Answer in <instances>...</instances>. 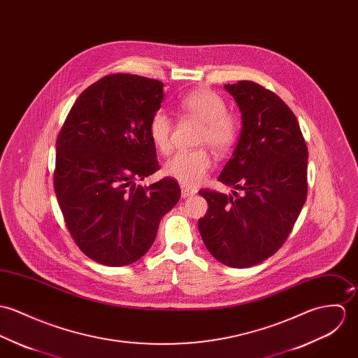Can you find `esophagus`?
Returning a JSON list of instances; mask_svg holds the SVG:
<instances>
[{
  "label": "esophagus",
  "mask_w": 358,
  "mask_h": 358,
  "mask_svg": "<svg viewBox=\"0 0 358 358\" xmlns=\"http://www.w3.org/2000/svg\"><path fill=\"white\" fill-rule=\"evenodd\" d=\"M195 194H196L195 189H189V188H185V187L181 188V195H182V198H189V196H194Z\"/></svg>",
  "instance_id": "obj_1"
}]
</instances>
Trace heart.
Returning <instances> with one entry per match:
<instances>
[{
	"instance_id": "obj_1",
	"label": "heart",
	"mask_w": 358,
	"mask_h": 358,
	"mask_svg": "<svg viewBox=\"0 0 358 358\" xmlns=\"http://www.w3.org/2000/svg\"><path fill=\"white\" fill-rule=\"evenodd\" d=\"M178 110L182 115L201 122L199 144L208 145L218 154L228 152L238 138V122L227 113L225 100L210 89H196L185 94ZM173 123L163 111H157L148 123V134L157 150L167 154L171 150ZM213 166L206 150L180 151L163 164V173L184 187H196Z\"/></svg>"
}]
</instances>
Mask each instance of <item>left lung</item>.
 <instances>
[{
  "instance_id": "left-lung-1",
  "label": "left lung",
  "mask_w": 358,
  "mask_h": 358,
  "mask_svg": "<svg viewBox=\"0 0 358 358\" xmlns=\"http://www.w3.org/2000/svg\"><path fill=\"white\" fill-rule=\"evenodd\" d=\"M238 103L241 133L218 181L232 195L201 189L208 210L199 232L210 254L231 268H250L284 244L308 196V147L289 107L264 86H224Z\"/></svg>"
}]
</instances>
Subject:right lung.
<instances>
[{"instance_id": "add662e5", "label": "right lung", "mask_w": 358, "mask_h": 358, "mask_svg": "<svg viewBox=\"0 0 358 358\" xmlns=\"http://www.w3.org/2000/svg\"><path fill=\"white\" fill-rule=\"evenodd\" d=\"M162 100L160 80L111 74L80 93L59 133L56 198L80 251L101 265L138 261L181 196L171 177L137 185L159 169L148 123Z\"/></svg>"}]
</instances>
